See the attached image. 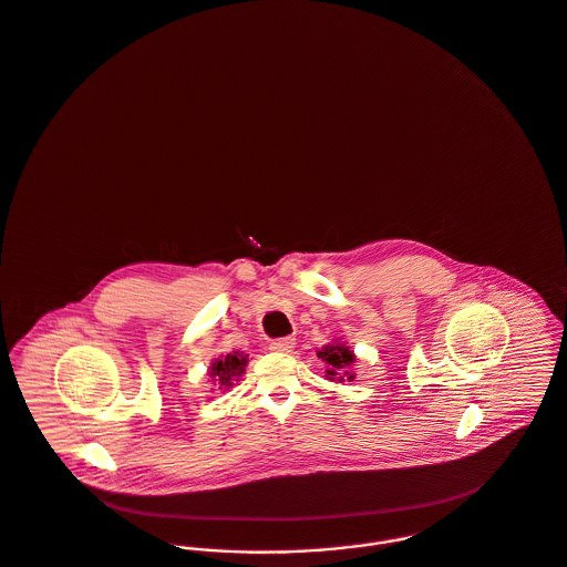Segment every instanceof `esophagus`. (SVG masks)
Wrapping results in <instances>:
<instances>
[{"instance_id":"esophagus-1","label":"esophagus","mask_w":567,"mask_h":567,"mask_svg":"<svg viewBox=\"0 0 567 567\" xmlns=\"http://www.w3.org/2000/svg\"><path fill=\"white\" fill-rule=\"evenodd\" d=\"M293 348H296V339H276V341H271V346H269L271 351H278V353L293 351Z\"/></svg>"}]
</instances>
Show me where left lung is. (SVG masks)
<instances>
[{"mask_svg":"<svg viewBox=\"0 0 567 567\" xmlns=\"http://www.w3.org/2000/svg\"><path fill=\"white\" fill-rule=\"evenodd\" d=\"M317 355L326 362V380L330 382H353L355 373H353V362H355V353L349 349L348 343H341V341H334L330 346H323V348L317 351Z\"/></svg>","mask_w":567,"mask_h":567,"instance_id":"left-lung-1","label":"left lung"}]
</instances>
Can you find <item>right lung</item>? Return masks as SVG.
<instances>
[{
    "mask_svg": "<svg viewBox=\"0 0 567 567\" xmlns=\"http://www.w3.org/2000/svg\"><path fill=\"white\" fill-rule=\"evenodd\" d=\"M246 367H248V353H244V351L221 353L218 358H214L207 375L212 378L209 382H214L216 389L226 392L235 386V382H239Z\"/></svg>",
    "mask_w": 567,
    "mask_h": 567,
    "instance_id": "add662e5",
    "label": "right lung"
}]
</instances>
